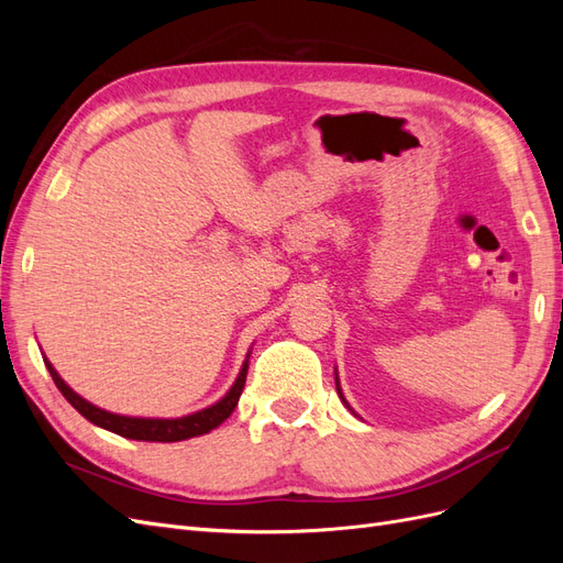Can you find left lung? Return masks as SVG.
Segmentation results:
<instances>
[{"mask_svg":"<svg viewBox=\"0 0 563 563\" xmlns=\"http://www.w3.org/2000/svg\"><path fill=\"white\" fill-rule=\"evenodd\" d=\"M335 389H338V397H340V401H343L347 408H350V404H347V399L343 397V389H340V380H338V371H335ZM350 411H352V408H350ZM354 413V411H352ZM356 416V413H354Z\"/></svg>","mask_w":563,"mask_h":563,"instance_id":"obj_1","label":"left lung"}]
</instances>
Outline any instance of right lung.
I'll list each match as a JSON object with an SVG mask.
<instances>
[{
  "label": "right lung",
  "mask_w": 563,
  "mask_h": 563,
  "mask_svg": "<svg viewBox=\"0 0 563 563\" xmlns=\"http://www.w3.org/2000/svg\"><path fill=\"white\" fill-rule=\"evenodd\" d=\"M249 356H251V350L242 364L240 376H236V380L232 383V387L228 389V395L223 399H218L216 404L201 408V411L183 416V418H135V416L110 413V411H106V408H98L96 404L79 397L77 391L58 376V371L46 360V356H44V364L51 373V378H54L56 387L63 391V397L70 401L89 422L98 424V428H103L108 432H114L119 437H126V439L164 441V444H168V441H183V439L209 434L211 430L218 428L220 422H225L232 416L236 401H240V397H242L244 383H246Z\"/></svg>",
  "instance_id": "1"
}]
</instances>
